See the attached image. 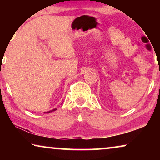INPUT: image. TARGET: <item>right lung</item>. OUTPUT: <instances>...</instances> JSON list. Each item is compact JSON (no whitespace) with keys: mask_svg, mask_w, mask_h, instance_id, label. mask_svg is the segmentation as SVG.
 <instances>
[{"mask_svg":"<svg viewBox=\"0 0 160 160\" xmlns=\"http://www.w3.org/2000/svg\"><path fill=\"white\" fill-rule=\"evenodd\" d=\"M56 110H57V108L52 109V110H51V111H47V113H50V112H52V111H56ZM44 113H46V112H44Z\"/></svg>","mask_w":160,"mask_h":160,"instance_id":"1","label":"right lung"}]
</instances>
